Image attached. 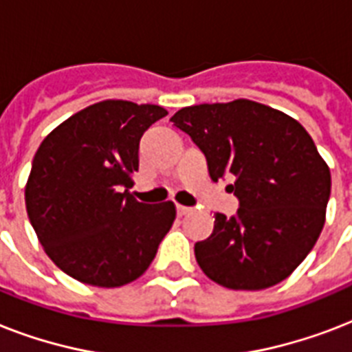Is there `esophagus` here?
<instances>
[{
	"mask_svg": "<svg viewBox=\"0 0 352 352\" xmlns=\"http://www.w3.org/2000/svg\"><path fill=\"white\" fill-rule=\"evenodd\" d=\"M192 208H188V206H182V204H177V214L179 215H186Z\"/></svg>",
	"mask_w": 352,
	"mask_h": 352,
	"instance_id": "obj_1",
	"label": "esophagus"
}]
</instances>
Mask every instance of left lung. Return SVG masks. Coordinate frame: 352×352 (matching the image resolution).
Listing matches in <instances>:
<instances>
[{"label": "left lung", "mask_w": 352, "mask_h": 352, "mask_svg": "<svg viewBox=\"0 0 352 352\" xmlns=\"http://www.w3.org/2000/svg\"><path fill=\"white\" fill-rule=\"evenodd\" d=\"M208 162L212 181L234 177L232 217L214 214V232L195 243V259L212 281L261 290L294 272L325 225L331 171L300 122L239 100L182 107L171 117Z\"/></svg>", "instance_id": "8db88e82"}]
</instances>
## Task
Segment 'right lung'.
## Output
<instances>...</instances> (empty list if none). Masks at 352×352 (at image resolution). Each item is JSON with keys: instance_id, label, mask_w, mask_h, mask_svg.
<instances>
[{"instance_id": "1", "label": "right lung", "mask_w": 352, "mask_h": 352, "mask_svg": "<svg viewBox=\"0 0 352 352\" xmlns=\"http://www.w3.org/2000/svg\"><path fill=\"white\" fill-rule=\"evenodd\" d=\"M164 107L104 100L54 127L36 151L25 206L45 254L80 283L113 289L140 278L175 221L171 201L129 193L138 144Z\"/></svg>"}]
</instances>
